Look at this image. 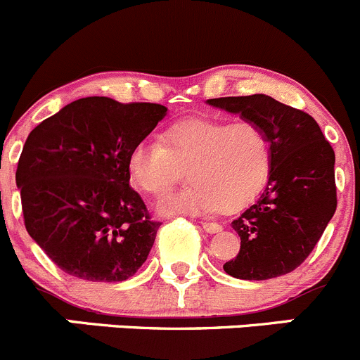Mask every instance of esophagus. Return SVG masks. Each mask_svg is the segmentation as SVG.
<instances>
[{
    "mask_svg": "<svg viewBox=\"0 0 360 360\" xmlns=\"http://www.w3.org/2000/svg\"><path fill=\"white\" fill-rule=\"evenodd\" d=\"M201 227L210 234H215V233H220V231H222V226L217 222H202Z\"/></svg>",
    "mask_w": 360,
    "mask_h": 360,
    "instance_id": "1",
    "label": "esophagus"
}]
</instances>
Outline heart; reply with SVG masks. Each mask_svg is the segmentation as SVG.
I'll return each mask as SVG.
<instances>
[{
	"label": "heart",
	"instance_id": "b5f03b06",
	"mask_svg": "<svg viewBox=\"0 0 360 360\" xmlns=\"http://www.w3.org/2000/svg\"><path fill=\"white\" fill-rule=\"evenodd\" d=\"M141 140L127 158L131 181L143 194L162 198L188 168L187 188L159 202L166 215H210L243 210L264 191L271 175V140L252 120L187 119Z\"/></svg>",
	"mask_w": 360,
	"mask_h": 360
}]
</instances>
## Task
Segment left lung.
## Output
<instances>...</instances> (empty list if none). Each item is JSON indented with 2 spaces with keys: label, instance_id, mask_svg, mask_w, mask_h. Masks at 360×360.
<instances>
[{
  "label": "left lung",
  "instance_id": "left-lung-1",
  "mask_svg": "<svg viewBox=\"0 0 360 360\" xmlns=\"http://www.w3.org/2000/svg\"><path fill=\"white\" fill-rule=\"evenodd\" d=\"M208 103L264 127L273 150L266 191L231 222L241 247L224 271L240 280L287 275L311 254L336 212L333 147L311 115L266 94Z\"/></svg>",
  "mask_w": 360,
  "mask_h": 360
}]
</instances>
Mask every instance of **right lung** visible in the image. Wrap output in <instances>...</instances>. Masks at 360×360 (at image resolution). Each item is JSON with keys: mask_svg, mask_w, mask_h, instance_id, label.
Wrapping results in <instances>:
<instances>
[{"mask_svg": "<svg viewBox=\"0 0 360 360\" xmlns=\"http://www.w3.org/2000/svg\"><path fill=\"white\" fill-rule=\"evenodd\" d=\"M166 108L91 96L34 127L15 181L24 226L64 273L122 282L148 257L161 222L129 187L127 158Z\"/></svg>", "mask_w": 360, "mask_h": 360, "instance_id": "add662e5", "label": "right lung"}]
</instances>
